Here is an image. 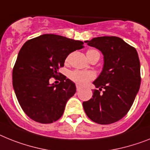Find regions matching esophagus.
I'll return each mask as SVG.
<instances>
[{"instance_id":"34e87169","label":"esophagus","mask_w":150,"mask_h":150,"mask_svg":"<svg viewBox=\"0 0 150 150\" xmlns=\"http://www.w3.org/2000/svg\"><path fill=\"white\" fill-rule=\"evenodd\" d=\"M81 88V87L80 86V85H76V90L77 91H79L80 90V89Z\"/></svg>"}]
</instances>
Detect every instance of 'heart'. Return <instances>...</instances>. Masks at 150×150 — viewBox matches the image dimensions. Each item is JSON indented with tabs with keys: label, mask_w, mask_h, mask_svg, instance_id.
<instances>
[{
	"label": "heart",
	"mask_w": 150,
	"mask_h": 150,
	"mask_svg": "<svg viewBox=\"0 0 150 150\" xmlns=\"http://www.w3.org/2000/svg\"><path fill=\"white\" fill-rule=\"evenodd\" d=\"M100 54L97 50H88L86 52V56L89 60L92 59L93 58ZM69 57L70 56H67L65 59V62H68L69 61ZM95 77L94 73L90 71H80V70H74L69 73V78L71 81L75 82L78 85H87L90 81L93 80Z\"/></svg>",
	"instance_id": "1"
}]
</instances>
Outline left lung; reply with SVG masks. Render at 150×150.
I'll list each match as a JSON object with an SVG mask.
<instances>
[{"instance_id": "1", "label": "left lung", "mask_w": 150, "mask_h": 150, "mask_svg": "<svg viewBox=\"0 0 150 150\" xmlns=\"http://www.w3.org/2000/svg\"><path fill=\"white\" fill-rule=\"evenodd\" d=\"M85 42L102 52L104 62L102 71L93 82L99 89L94 90L92 98L83 102V108L92 121L113 124L127 114L139 91L141 77L138 53L117 36H100Z\"/></svg>"}]
</instances>
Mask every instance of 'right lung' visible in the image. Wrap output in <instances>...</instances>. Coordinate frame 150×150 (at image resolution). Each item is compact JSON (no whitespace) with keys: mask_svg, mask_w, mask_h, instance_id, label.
<instances>
[{"mask_svg":"<svg viewBox=\"0 0 150 150\" xmlns=\"http://www.w3.org/2000/svg\"><path fill=\"white\" fill-rule=\"evenodd\" d=\"M84 42L55 34H43L26 41L19 52L13 69V87L25 114L40 124L61 117L65 104L75 94V83L65 76L58 85L50 79L58 76L69 54Z\"/></svg>","mask_w":150,"mask_h":150,"instance_id":"1","label":"right lung"}]
</instances>
